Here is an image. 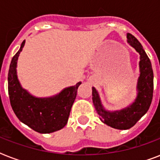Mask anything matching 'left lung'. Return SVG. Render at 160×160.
<instances>
[{
  "label": "left lung",
  "instance_id": "8db88e82",
  "mask_svg": "<svg viewBox=\"0 0 160 160\" xmlns=\"http://www.w3.org/2000/svg\"><path fill=\"white\" fill-rule=\"evenodd\" d=\"M127 42L139 54V75L136 85V97L127 107L119 110H108L101 102L99 93L92 87L93 104L100 119L117 129H129L149 110L153 99L154 73L152 65L143 46L133 35L127 33Z\"/></svg>",
  "mask_w": 160,
  "mask_h": 160
}]
</instances>
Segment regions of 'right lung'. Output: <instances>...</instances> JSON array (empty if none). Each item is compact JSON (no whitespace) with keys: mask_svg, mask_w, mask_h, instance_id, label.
Masks as SVG:
<instances>
[{"mask_svg":"<svg viewBox=\"0 0 160 160\" xmlns=\"http://www.w3.org/2000/svg\"><path fill=\"white\" fill-rule=\"evenodd\" d=\"M26 41L11 60L8 73V92L13 111L27 126L41 133L49 134L66 125L78 87L81 82L63 89L50 97H36L21 86L17 76V60Z\"/></svg>","mask_w":160,"mask_h":160,"instance_id":"add662e5","label":"right lung"}]
</instances>
